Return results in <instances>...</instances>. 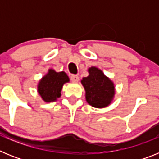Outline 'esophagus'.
Segmentation results:
<instances>
[{
  "label": "esophagus",
  "instance_id": "esophagus-1",
  "mask_svg": "<svg viewBox=\"0 0 159 159\" xmlns=\"http://www.w3.org/2000/svg\"><path fill=\"white\" fill-rule=\"evenodd\" d=\"M70 79H71V80L72 81V82L76 83L79 81V76L77 75H71Z\"/></svg>",
  "mask_w": 159,
  "mask_h": 159
}]
</instances>
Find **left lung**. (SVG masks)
Instances as JSON below:
<instances>
[{"label": "left lung", "instance_id": "obj_1", "mask_svg": "<svg viewBox=\"0 0 159 159\" xmlns=\"http://www.w3.org/2000/svg\"><path fill=\"white\" fill-rule=\"evenodd\" d=\"M88 71L89 75L81 80L86 92L87 102L97 108L108 106L115 94L113 83L96 67H91Z\"/></svg>", "mask_w": 159, "mask_h": 159}]
</instances>
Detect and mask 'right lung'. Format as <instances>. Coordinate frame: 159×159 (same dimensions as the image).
<instances>
[{
    "instance_id": "obj_1",
    "label": "right lung",
    "mask_w": 159,
    "mask_h": 159,
    "mask_svg": "<svg viewBox=\"0 0 159 159\" xmlns=\"http://www.w3.org/2000/svg\"><path fill=\"white\" fill-rule=\"evenodd\" d=\"M68 81L69 78L65 72H56L50 69L39 83L38 92L45 102H52L60 97L63 85Z\"/></svg>"
}]
</instances>
